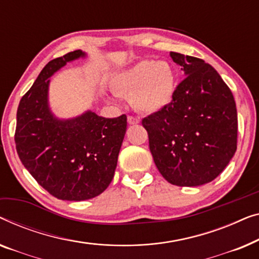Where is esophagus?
I'll return each mask as SVG.
<instances>
[{
  "mask_svg": "<svg viewBox=\"0 0 259 259\" xmlns=\"http://www.w3.org/2000/svg\"><path fill=\"white\" fill-rule=\"evenodd\" d=\"M128 123L129 124H138L140 123V118L135 117V116H128Z\"/></svg>",
  "mask_w": 259,
  "mask_h": 259,
  "instance_id": "obj_1",
  "label": "esophagus"
}]
</instances>
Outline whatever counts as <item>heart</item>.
Wrapping results in <instances>:
<instances>
[{
	"instance_id": "b5f03b06",
	"label": "heart",
	"mask_w": 259,
	"mask_h": 259,
	"mask_svg": "<svg viewBox=\"0 0 259 259\" xmlns=\"http://www.w3.org/2000/svg\"><path fill=\"white\" fill-rule=\"evenodd\" d=\"M111 85L117 95L130 96L137 111L154 114L172 101L176 72L167 62L143 60L115 74Z\"/></svg>"
}]
</instances>
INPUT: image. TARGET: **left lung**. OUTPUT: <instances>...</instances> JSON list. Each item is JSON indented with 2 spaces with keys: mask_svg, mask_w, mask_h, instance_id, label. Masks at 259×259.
Instances as JSON below:
<instances>
[{
  "mask_svg": "<svg viewBox=\"0 0 259 259\" xmlns=\"http://www.w3.org/2000/svg\"><path fill=\"white\" fill-rule=\"evenodd\" d=\"M185 77L164 109L142 119L163 177L178 187L213 181L237 149V109L220 74L201 58L170 53Z\"/></svg>",
  "mask_w": 259,
  "mask_h": 259,
  "instance_id": "8db88e82",
  "label": "left lung"
}]
</instances>
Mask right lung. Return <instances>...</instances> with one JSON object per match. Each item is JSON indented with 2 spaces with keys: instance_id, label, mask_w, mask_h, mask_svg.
<instances>
[{
  "instance_id": "right-lung-1",
  "label": "right lung",
  "mask_w": 259,
  "mask_h": 259,
  "mask_svg": "<svg viewBox=\"0 0 259 259\" xmlns=\"http://www.w3.org/2000/svg\"><path fill=\"white\" fill-rule=\"evenodd\" d=\"M82 50L50 61L17 108L16 150L22 164L50 195L63 201H85L102 194L114 178L126 131V116L104 118L87 111L58 119L50 111V77Z\"/></svg>"
}]
</instances>
